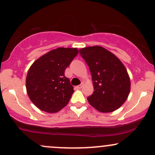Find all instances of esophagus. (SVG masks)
Instances as JSON below:
<instances>
[{"label":"esophagus","instance_id":"1","mask_svg":"<svg viewBox=\"0 0 155 155\" xmlns=\"http://www.w3.org/2000/svg\"><path fill=\"white\" fill-rule=\"evenodd\" d=\"M82 87H83V84H81V85H79V86H76V88H77L78 89H81V88H82Z\"/></svg>","mask_w":155,"mask_h":155}]
</instances>
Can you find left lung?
<instances>
[{
    "instance_id": "left-lung-1",
    "label": "left lung",
    "mask_w": 155,
    "mask_h": 155,
    "mask_svg": "<svg viewBox=\"0 0 155 155\" xmlns=\"http://www.w3.org/2000/svg\"><path fill=\"white\" fill-rule=\"evenodd\" d=\"M89 67L94 93L87 98L95 109L110 113L119 109L130 91V79L122 62L109 50L101 46L79 50Z\"/></svg>"
}]
</instances>
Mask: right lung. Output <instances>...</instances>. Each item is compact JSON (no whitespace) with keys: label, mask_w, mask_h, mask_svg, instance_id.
Returning a JSON list of instances; mask_svg holds the SVG:
<instances>
[{"label":"right lung","mask_w":155,"mask_h":155,"mask_svg":"<svg viewBox=\"0 0 155 155\" xmlns=\"http://www.w3.org/2000/svg\"><path fill=\"white\" fill-rule=\"evenodd\" d=\"M77 48H58L33 63L26 77V91L31 102L45 112H58L74 92L64 72L78 55Z\"/></svg>","instance_id":"right-lung-1"}]
</instances>
